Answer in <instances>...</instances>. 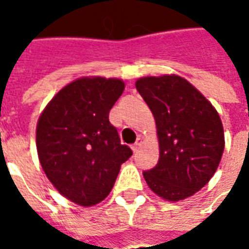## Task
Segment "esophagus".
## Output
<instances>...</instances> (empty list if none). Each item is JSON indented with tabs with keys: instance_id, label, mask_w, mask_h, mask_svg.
Listing matches in <instances>:
<instances>
[{
	"instance_id": "esophagus-1",
	"label": "esophagus",
	"mask_w": 249,
	"mask_h": 249,
	"mask_svg": "<svg viewBox=\"0 0 249 249\" xmlns=\"http://www.w3.org/2000/svg\"><path fill=\"white\" fill-rule=\"evenodd\" d=\"M141 144H142V139H141V137H139V139L136 140L135 144H133V146H132V149H133V152L139 151V148H140V146H141Z\"/></svg>"
}]
</instances>
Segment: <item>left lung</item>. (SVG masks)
Masks as SVG:
<instances>
[{"instance_id": "8db88e82", "label": "left lung", "mask_w": 249, "mask_h": 249, "mask_svg": "<svg viewBox=\"0 0 249 249\" xmlns=\"http://www.w3.org/2000/svg\"><path fill=\"white\" fill-rule=\"evenodd\" d=\"M136 89L156 120L160 157L142 172L157 196L178 201L200 191L213 176L224 151L217 110L192 84L176 74L142 77Z\"/></svg>"}]
</instances>
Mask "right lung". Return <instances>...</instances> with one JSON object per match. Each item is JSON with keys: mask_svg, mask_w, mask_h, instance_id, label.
<instances>
[{"mask_svg": "<svg viewBox=\"0 0 249 249\" xmlns=\"http://www.w3.org/2000/svg\"><path fill=\"white\" fill-rule=\"evenodd\" d=\"M124 88L119 78H78L52 98L37 123V153L46 178L82 207L108 196L121 164L132 156L109 121Z\"/></svg>", "mask_w": 249, "mask_h": 249, "instance_id": "add662e5", "label": "right lung"}]
</instances>
